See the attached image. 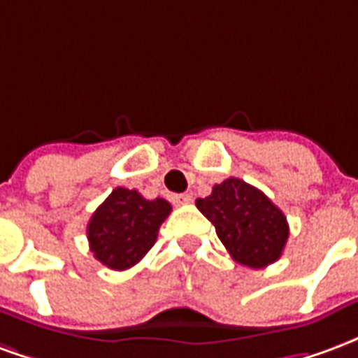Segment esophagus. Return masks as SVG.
I'll return each mask as SVG.
<instances>
[{"mask_svg":"<svg viewBox=\"0 0 358 358\" xmlns=\"http://www.w3.org/2000/svg\"><path fill=\"white\" fill-rule=\"evenodd\" d=\"M172 203H174V205H187V203H192V195H187V194L172 195Z\"/></svg>","mask_w":358,"mask_h":358,"instance_id":"esophagus-1","label":"esophagus"}]
</instances>
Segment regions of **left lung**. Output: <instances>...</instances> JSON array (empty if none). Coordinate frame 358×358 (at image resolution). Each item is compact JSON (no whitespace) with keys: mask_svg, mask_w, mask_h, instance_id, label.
<instances>
[{"mask_svg":"<svg viewBox=\"0 0 358 358\" xmlns=\"http://www.w3.org/2000/svg\"><path fill=\"white\" fill-rule=\"evenodd\" d=\"M195 205L215 224L218 240L236 263L264 268L282 257L289 226L284 213L261 189L240 178H228Z\"/></svg>","mask_w":358,"mask_h":358,"instance_id":"obj_1","label":"left lung"}]
</instances>
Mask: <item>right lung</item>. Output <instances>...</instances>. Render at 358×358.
Returning <instances> with one entry per match:
<instances>
[{
    "label": "right lung",
    "mask_w": 358,
    "mask_h": 358,
    "mask_svg": "<svg viewBox=\"0 0 358 358\" xmlns=\"http://www.w3.org/2000/svg\"><path fill=\"white\" fill-rule=\"evenodd\" d=\"M171 210L163 197L145 199L136 189L115 187L90 218V251L109 268H130L153 248Z\"/></svg>",
    "instance_id": "add662e5"
}]
</instances>
